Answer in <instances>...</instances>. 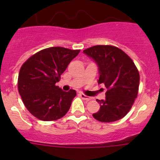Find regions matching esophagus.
Segmentation results:
<instances>
[{"instance_id": "obj_1", "label": "esophagus", "mask_w": 160, "mask_h": 160, "mask_svg": "<svg viewBox=\"0 0 160 160\" xmlns=\"http://www.w3.org/2000/svg\"><path fill=\"white\" fill-rule=\"evenodd\" d=\"M79 95H80V97H81L82 99L86 100V101H89V100L91 99V97H89V96H87L86 94H82V93H80V94H79Z\"/></svg>"}]
</instances>
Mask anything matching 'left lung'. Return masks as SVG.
<instances>
[{"label":"left lung","mask_w":160,"mask_h":160,"mask_svg":"<svg viewBox=\"0 0 160 160\" xmlns=\"http://www.w3.org/2000/svg\"><path fill=\"white\" fill-rule=\"evenodd\" d=\"M83 53L92 58L98 67V82L105 85V99L93 117L98 121L111 122L123 118L137 98L139 73L131 58L122 49L113 46H94Z\"/></svg>","instance_id":"8db88e82"}]
</instances>
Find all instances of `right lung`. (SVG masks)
Listing matches in <instances>:
<instances>
[{"mask_svg": "<svg viewBox=\"0 0 160 160\" xmlns=\"http://www.w3.org/2000/svg\"><path fill=\"white\" fill-rule=\"evenodd\" d=\"M80 50L63 47L42 49L21 67L18 91L31 114L43 121H53L68 112L76 91H63L56 83Z\"/></svg>", "mask_w": 160, "mask_h": 160, "instance_id": "right-lung-1", "label": "right lung"}]
</instances>
